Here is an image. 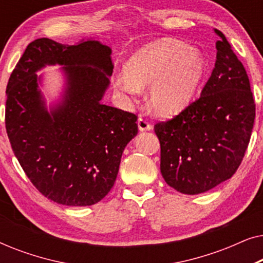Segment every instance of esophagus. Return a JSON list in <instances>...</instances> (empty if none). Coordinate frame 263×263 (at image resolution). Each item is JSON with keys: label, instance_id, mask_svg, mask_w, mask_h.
<instances>
[{"label": "esophagus", "instance_id": "esophagus-1", "mask_svg": "<svg viewBox=\"0 0 263 263\" xmlns=\"http://www.w3.org/2000/svg\"><path fill=\"white\" fill-rule=\"evenodd\" d=\"M138 125H139V129L140 132H146V130H152V124L149 123L148 121L145 120V118L140 117L138 120Z\"/></svg>", "mask_w": 263, "mask_h": 263}]
</instances>
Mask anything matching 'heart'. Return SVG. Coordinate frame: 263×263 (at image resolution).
<instances>
[{
    "label": "heart",
    "instance_id": "b5f03b06",
    "mask_svg": "<svg viewBox=\"0 0 263 263\" xmlns=\"http://www.w3.org/2000/svg\"><path fill=\"white\" fill-rule=\"evenodd\" d=\"M115 85L134 96L149 86L148 100L158 116H175L193 102L206 75V60L200 50L176 39L149 43L129 57Z\"/></svg>",
    "mask_w": 263,
    "mask_h": 263
}]
</instances>
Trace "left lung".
I'll list each match as a JSON object with an SVG mask.
<instances>
[{"instance_id": "8db88e82", "label": "left lung", "mask_w": 263, "mask_h": 263, "mask_svg": "<svg viewBox=\"0 0 263 263\" xmlns=\"http://www.w3.org/2000/svg\"><path fill=\"white\" fill-rule=\"evenodd\" d=\"M217 61L201 97L175 116L159 122L160 172L186 195L213 189L231 178L242 163L255 120L249 78L228 39L214 30Z\"/></svg>"}]
</instances>
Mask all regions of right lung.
I'll return each instance as SVG.
<instances>
[{
	"label": "right lung",
	"instance_id": "1",
	"mask_svg": "<svg viewBox=\"0 0 263 263\" xmlns=\"http://www.w3.org/2000/svg\"><path fill=\"white\" fill-rule=\"evenodd\" d=\"M60 64L63 100L48 111L35 72ZM114 64L98 41L77 45L39 38L30 43L7 85L6 129L10 146L35 188L53 202L91 206L110 192L122 153L138 134L136 115L104 105Z\"/></svg>",
	"mask_w": 263,
	"mask_h": 263
}]
</instances>
